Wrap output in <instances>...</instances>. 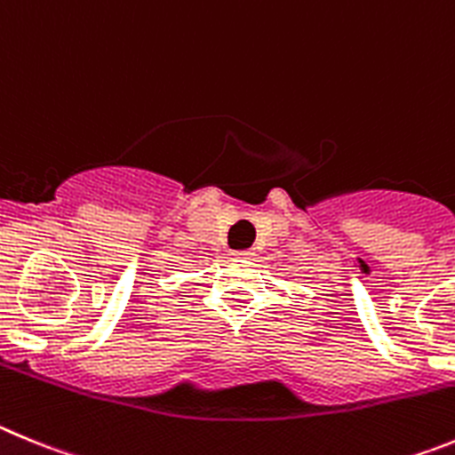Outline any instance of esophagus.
<instances>
[{
	"instance_id": "obj_1",
	"label": "esophagus",
	"mask_w": 455,
	"mask_h": 455,
	"mask_svg": "<svg viewBox=\"0 0 455 455\" xmlns=\"http://www.w3.org/2000/svg\"><path fill=\"white\" fill-rule=\"evenodd\" d=\"M233 256H235V258H244V260H247V258L253 256V251H251V249H247V251H237V253H233Z\"/></svg>"
}]
</instances>
